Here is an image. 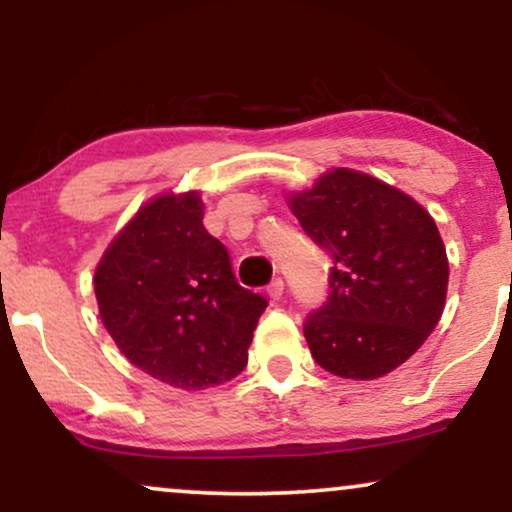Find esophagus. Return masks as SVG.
Returning <instances> with one entry per match:
<instances>
[{
  "label": "esophagus",
  "mask_w": 512,
  "mask_h": 512,
  "mask_svg": "<svg viewBox=\"0 0 512 512\" xmlns=\"http://www.w3.org/2000/svg\"><path fill=\"white\" fill-rule=\"evenodd\" d=\"M267 293H269V298H274V301H279V298L284 296V279H279V276H276L272 284L267 286Z\"/></svg>",
  "instance_id": "1"
}]
</instances>
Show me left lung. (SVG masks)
Returning a JSON list of instances; mask_svg holds the SVG:
<instances>
[{"label": "left lung", "mask_w": 512, "mask_h": 512, "mask_svg": "<svg viewBox=\"0 0 512 512\" xmlns=\"http://www.w3.org/2000/svg\"><path fill=\"white\" fill-rule=\"evenodd\" d=\"M289 204L332 257L330 296L303 325L310 354L339 378H383L443 315L448 255L436 221L397 187L349 168L322 175Z\"/></svg>", "instance_id": "left-lung-1"}]
</instances>
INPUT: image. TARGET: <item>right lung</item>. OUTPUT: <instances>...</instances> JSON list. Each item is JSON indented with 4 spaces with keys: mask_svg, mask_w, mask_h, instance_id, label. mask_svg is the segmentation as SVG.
I'll use <instances>...</instances> for the list:
<instances>
[{
    "mask_svg": "<svg viewBox=\"0 0 512 512\" xmlns=\"http://www.w3.org/2000/svg\"><path fill=\"white\" fill-rule=\"evenodd\" d=\"M199 192L161 195L137 211L96 267V301L117 349L180 390H204L248 366L267 298L236 281L202 223Z\"/></svg>",
    "mask_w": 512,
    "mask_h": 512,
    "instance_id": "add662e5",
    "label": "right lung"
}]
</instances>
